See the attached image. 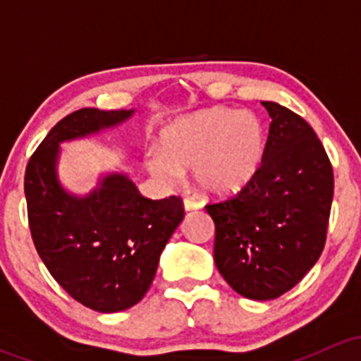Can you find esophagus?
Returning <instances> with one entry per match:
<instances>
[{
	"label": "esophagus",
	"instance_id": "esophagus-1",
	"mask_svg": "<svg viewBox=\"0 0 361 361\" xmlns=\"http://www.w3.org/2000/svg\"><path fill=\"white\" fill-rule=\"evenodd\" d=\"M183 206H185V209H187V211H194V209H199V207H201V204H199L197 201H194V199H190V197H185L183 199Z\"/></svg>",
	"mask_w": 361,
	"mask_h": 361
}]
</instances>
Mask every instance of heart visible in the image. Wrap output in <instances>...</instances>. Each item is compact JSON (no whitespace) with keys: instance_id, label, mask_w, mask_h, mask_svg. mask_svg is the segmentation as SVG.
I'll return each mask as SVG.
<instances>
[{"instance_id":"b5f03b06","label":"heart","mask_w":361,"mask_h":361,"mask_svg":"<svg viewBox=\"0 0 361 361\" xmlns=\"http://www.w3.org/2000/svg\"><path fill=\"white\" fill-rule=\"evenodd\" d=\"M160 152L147 155L150 173L166 183L192 169L195 187L207 195H231L257 176L267 133L255 113L209 108L176 120L162 130Z\"/></svg>"}]
</instances>
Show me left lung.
<instances>
[{
	"label": "left lung",
	"mask_w": 361,
	"mask_h": 361,
	"mask_svg": "<svg viewBox=\"0 0 361 361\" xmlns=\"http://www.w3.org/2000/svg\"><path fill=\"white\" fill-rule=\"evenodd\" d=\"M262 104L272 122L260 171L235 195L207 202L206 211L225 281L243 297L271 300L292 290L325 248L334 169L300 115Z\"/></svg>",
	"instance_id": "left-lung-1"
}]
</instances>
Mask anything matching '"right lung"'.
Listing matches in <instances>:
<instances>
[{"label":"right lung","instance_id":"add662e5","mask_svg":"<svg viewBox=\"0 0 361 361\" xmlns=\"http://www.w3.org/2000/svg\"><path fill=\"white\" fill-rule=\"evenodd\" d=\"M130 113L96 108L69 113L25 166L27 221L39 258L76 302L99 312L123 311L145 297L160 253L185 216L181 197L152 201L122 174L108 176L85 199L61 188L56 176L61 141L115 126Z\"/></svg>","mask_w":361,"mask_h":361}]
</instances>
